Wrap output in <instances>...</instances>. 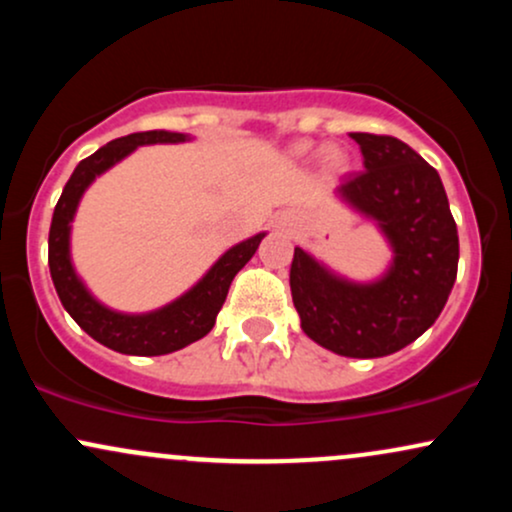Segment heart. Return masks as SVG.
Wrapping results in <instances>:
<instances>
[{"mask_svg":"<svg viewBox=\"0 0 512 512\" xmlns=\"http://www.w3.org/2000/svg\"><path fill=\"white\" fill-rule=\"evenodd\" d=\"M296 156H320L322 158V166L327 170H344L346 168V158L342 154V149H337V146H315L310 142H303V144H296Z\"/></svg>","mask_w":512,"mask_h":512,"instance_id":"1","label":"heart"}]
</instances>
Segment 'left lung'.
Returning a JSON list of instances; mask_svg holds the SVG:
<instances>
[{"label":"left lung","instance_id":"1","mask_svg":"<svg viewBox=\"0 0 512 512\" xmlns=\"http://www.w3.org/2000/svg\"><path fill=\"white\" fill-rule=\"evenodd\" d=\"M363 173L337 187L344 204L375 223L392 260L370 281L334 272L293 250L291 296L301 330L339 356L380 358L419 339L448 303L460 240L436 168L395 137L351 132Z\"/></svg>","mask_w":512,"mask_h":512}]
</instances>
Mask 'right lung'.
<instances>
[{
  "instance_id": "1",
  "label": "right lung",
  "mask_w": 512,
  "mask_h": 512,
  "mask_svg": "<svg viewBox=\"0 0 512 512\" xmlns=\"http://www.w3.org/2000/svg\"><path fill=\"white\" fill-rule=\"evenodd\" d=\"M182 142H192L190 134L168 132V129L127 134V137L108 142L74 168L72 178L64 185L55 214H52L48 264L52 284H55L64 310L74 317L76 325L88 337L127 356L173 354V351L185 349L187 344L207 337L223 301H226L233 276L250 262V257L260 248L262 238L267 236V233H257V236L240 240L211 264L207 274L192 289L149 313H120V310L108 308L88 291L72 262V221L84 192L98 175L113 168L139 146Z\"/></svg>"
}]
</instances>
